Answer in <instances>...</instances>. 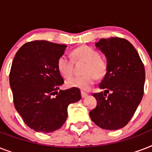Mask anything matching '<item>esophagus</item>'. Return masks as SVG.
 I'll return each instance as SVG.
<instances>
[{"label": "esophagus", "mask_w": 152, "mask_h": 152, "mask_svg": "<svg viewBox=\"0 0 152 152\" xmlns=\"http://www.w3.org/2000/svg\"><path fill=\"white\" fill-rule=\"evenodd\" d=\"M88 96V94L86 92H84V91H81V97L82 98H85Z\"/></svg>", "instance_id": "34e87169"}]
</instances>
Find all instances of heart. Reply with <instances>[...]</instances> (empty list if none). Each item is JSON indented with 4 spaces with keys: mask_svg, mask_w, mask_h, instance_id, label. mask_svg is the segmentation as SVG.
<instances>
[{
    "mask_svg": "<svg viewBox=\"0 0 152 152\" xmlns=\"http://www.w3.org/2000/svg\"><path fill=\"white\" fill-rule=\"evenodd\" d=\"M72 56L74 60L83 61L87 64L83 69L85 74L69 79L65 83L67 88L88 91L95 83L96 77L102 78L107 73V62L100 57L99 53L90 46H83L75 49ZM57 68L61 76L69 78L73 73V61L66 55H61L57 59Z\"/></svg>",
    "mask_w": 152,
    "mask_h": 152,
    "instance_id": "1",
    "label": "heart"
}]
</instances>
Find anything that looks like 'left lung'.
<instances>
[{
    "instance_id": "left-lung-1",
    "label": "left lung",
    "mask_w": 152,
    "mask_h": 152,
    "mask_svg": "<svg viewBox=\"0 0 152 152\" xmlns=\"http://www.w3.org/2000/svg\"><path fill=\"white\" fill-rule=\"evenodd\" d=\"M95 46L106 57L108 70L99 84L105 91L92 95L97 106L89 114L99 127L119 129L131 120L143 98L144 64L134 46L125 39H102Z\"/></svg>"
}]
</instances>
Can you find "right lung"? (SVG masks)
Here are the masks:
<instances>
[{
  "label": "right lung",
  "instance_id": "right-lung-1",
  "mask_svg": "<svg viewBox=\"0 0 152 152\" xmlns=\"http://www.w3.org/2000/svg\"><path fill=\"white\" fill-rule=\"evenodd\" d=\"M66 47L43 40L27 42L15 53L12 64L9 83L14 106L25 124L36 132L59 129L67 119L69 104L81 99L78 88L58 93L64 80L57 61Z\"/></svg>",
  "mask_w": 152,
  "mask_h": 152
}]
</instances>
